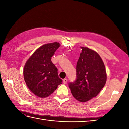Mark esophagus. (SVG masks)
I'll list each match as a JSON object with an SVG mask.
<instances>
[{
	"instance_id": "1",
	"label": "esophagus",
	"mask_w": 129,
	"mask_h": 129,
	"mask_svg": "<svg viewBox=\"0 0 129 129\" xmlns=\"http://www.w3.org/2000/svg\"><path fill=\"white\" fill-rule=\"evenodd\" d=\"M63 83L64 84H66V83H67V79H63Z\"/></svg>"
}]
</instances>
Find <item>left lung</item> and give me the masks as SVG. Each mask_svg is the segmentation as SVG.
Returning a JSON list of instances; mask_svg holds the SVG:
<instances>
[{
  "label": "left lung",
  "mask_w": 129,
  "mask_h": 129,
  "mask_svg": "<svg viewBox=\"0 0 129 129\" xmlns=\"http://www.w3.org/2000/svg\"><path fill=\"white\" fill-rule=\"evenodd\" d=\"M82 49L76 64V79L69 87L77 101L85 102L96 97L107 81L105 66L99 54L87 47Z\"/></svg>",
  "instance_id": "obj_1"
}]
</instances>
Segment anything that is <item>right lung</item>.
Returning <instances> with one entry per match:
<instances>
[{
  "label": "right lung",
  "mask_w": 129,
  "mask_h": 129,
  "mask_svg": "<svg viewBox=\"0 0 129 129\" xmlns=\"http://www.w3.org/2000/svg\"><path fill=\"white\" fill-rule=\"evenodd\" d=\"M60 46L58 42L45 44L38 48L26 62L24 77L27 86L39 97H46L55 90L62 80L51 61Z\"/></svg>",
  "instance_id": "obj_1"
}]
</instances>
